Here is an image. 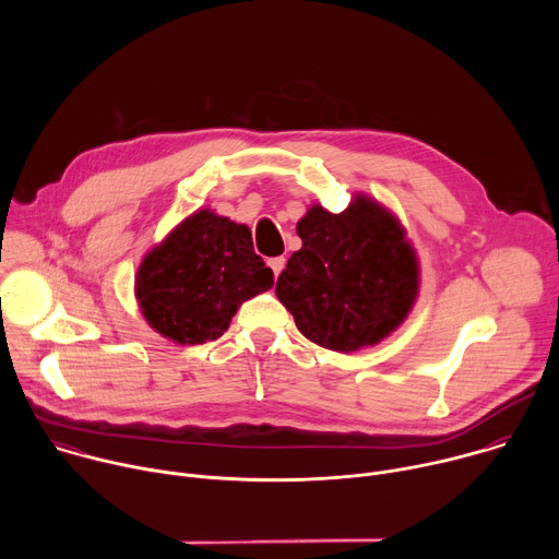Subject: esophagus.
<instances>
[{"mask_svg": "<svg viewBox=\"0 0 559 559\" xmlns=\"http://www.w3.org/2000/svg\"><path fill=\"white\" fill-rule=\"evenodd\" d=\"M270 267L274 272V276H278L283 270H285V259L283 257H276V259H270Z\"/></svg>", "mask_w": 559, "mask_h": 559, "instance_id": "34e87169", "label": "esophagus"}]
</instances>
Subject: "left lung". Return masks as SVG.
Returning <instances> with one entry per match:
<instances>
[{"instance_id":"8db88e82","label":"left lung","mask_w":559,"mask_h":559,"mask_svg":"<svg viewBox=\"0 0 559 559\" xmlns=\"http://www.w3.org/2000/svg\"><path fill=\"white\" fill-rule=\"evenodd\" d=\"M302 248L276 281V296L311 343L334 352L373 347L414 309L418 254L389 207L358 192L334 214L309 205L296 223Z\"/></svg>"}]
</instances>
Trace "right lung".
Here are the masks:
<instances>
[{
    "instance_id": "add662e5",
    "label": "right lung",
    "mask_w": 559,
    "mask_h": 559,
    "mask_svg": "<svg viewBox=\"0 0 559 559\" xmlns=\"http://www.w3.org/2000/svg\"><path fill=\"white\" fill-rule=\"evenodd\" d=\"M274 285L252 231L210 207L197 210L145 252L134 298L147 325L177 345L218 338L246 300Z\"/></svg>"
}]
</instances>
